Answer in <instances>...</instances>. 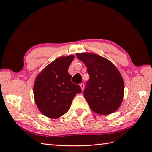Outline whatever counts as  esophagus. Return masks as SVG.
<instances>
[{"instance_id":"esophagus-1","label":"esophagus","mask_w":152,"mask_h":152,"mask_svg":"<svg viewBox=\"0 0 152 152\" xmlns=\"http://www.w3.org/2000/svg\"><path fill=\"white\" fill-rule=\"evenodd\" d=\"M80 88H81L82 91H83V88H84V84H83V83H80Z\"/></svg>"}]
</instances>
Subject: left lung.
<instances>
[{
	"label": "left lung",
	"mask_w": 152,
	"mask_h": 152,
	"mask_svg": "<svg viewBox=\"0 0 152 152\" xmlns=\"http://www.w3.org/2000/svg\"><path fill=\"white\" fill-rule=\"evenodd\" d=\"M77 57L86 64L89 74L83 96L92 110L108 115L120 106L124 95V83L117 68L97 54L80 53Z\"/></svg>",
	"instance_id": "1"
}]
</instances>
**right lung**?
Listing matches in <instances>:
<instances>
[{
	"label": "right lung",
	"instance_id": "obj_1",
	"mask_svg": "<svg viewBox=\"0 0 152 152\" xmlns=\"http://www.w3.org/2000/svg\"><path fill=\"white\" fill-rule=\"evenodd\" d=\"M74 59L73 55L58 57L41 71L35 80L33 93L40 112L48 118L57 119L69 110L80 86L70 81L68 69Z\"/></svg>",
	"mask_w": 152,
	"mask_h": 152
}]
</instances>
